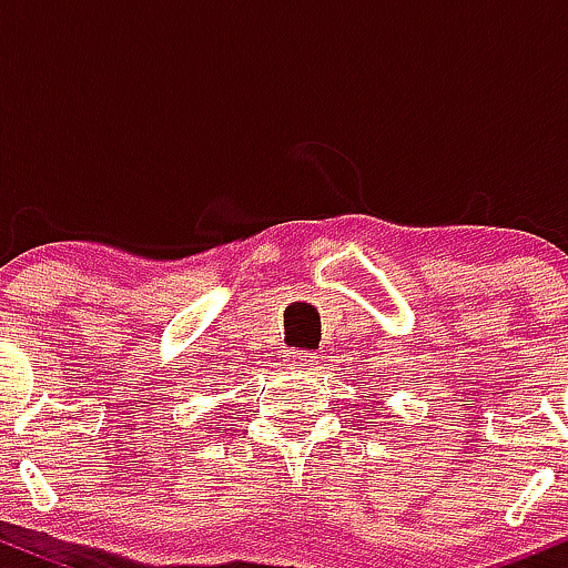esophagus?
<instances>
[{
	"mask_svg": "<svg viewBox=\"0 0 568 568\" xmlns=\"http://www.w3.org/2000/svg\"><path fill=\"white\" fill-rule=\"evenodd\" d=\"M285 361H288L291 368L302 371V374H315L317 371V355L310 349H291Z\"/></svg>",
	"mask_w": 568,
	"mask_h": 568,
	"instance_id": "esophagus-1",
	"label": "esophagus"
}]
</instances>
